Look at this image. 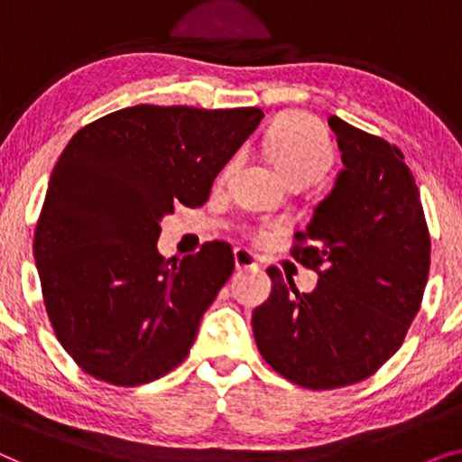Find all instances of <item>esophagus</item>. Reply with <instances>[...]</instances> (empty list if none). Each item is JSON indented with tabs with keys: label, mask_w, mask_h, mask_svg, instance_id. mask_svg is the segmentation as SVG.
Segmentation results:
<instances>
[{
	"label": "esophagus",
	"mask_w": 462,
	"mask_h": 462,
	"mask_svg": "<svg viewBox=\"0 0 462 462\" xmlns=\"http://www.w3.org/2000/svg\"><path fill=\"white\" fill-rule=\"evenodd\" d=\"M236 267L239 269V271H256L258 269V258L252 254L250 250H245V248H237L236 250Z\"/></svg>",
	"instance_id": "esophagus-1"
}]
</instances>
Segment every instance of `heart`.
Returning <instances> with one entry per match:
<instances>
[{
	"instance_id": "1",
	"label": "heart",
	"mask_w": 462,
	"mask_h": 462,
	"mask_svg": "<svg viewBox=\"0 0 462 462\" xmlns=\"http://www.w3.org/2000/svg\"><path fill=\"white\" fill-rule=\"evenodd\" d=\"M264 153L288 185L302 187L318 180L330 168L334 160V144L324 125L307 113H286L269 125L263 141ZM236 162H229L220 172V179L231 174ZM277 231L275 223L252 226L250 236L267 239Z\"/></svg>"
}]
</instances>
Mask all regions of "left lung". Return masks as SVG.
<instances>
[{"label":"left lung","instance_id":"8db88e82","mask_svg":"<svg viewBox=\"0 0 462 462\" xmlns=\"http://www.w3.org/2000/svg\"><path fill=\"white\" fill-rule=\"evenodd\" d=\"M345 170L296 233L292 256L319 275L299 292L269 267L273 292L252 313L258 351L305 389H338L374 374L406 338L425 294L431 237L403 153L328 117Z\"/></svg>","mask_w":462,"mask_h":462}]
</instances>
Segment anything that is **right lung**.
Listing matches in <instances>:
<instances>
[{"label":"right lung","mask_w":462,"mask_h":462,"mask_svg":"<svg viewBox=\"0 0 462 462\" xmlns=\"http://www.w3.org/2000/svg\"><path fill=\"white\" fill-rule=\"evenodd\" d=\"M264 113L136 105L88 124L50 176L33 256L59 343L97 381L138 387L189 356L201 315L236 267L229 244L182 261L157 252L174 206L212 182Z\"/></svg>","instance_id":"1"}]
</instances>
